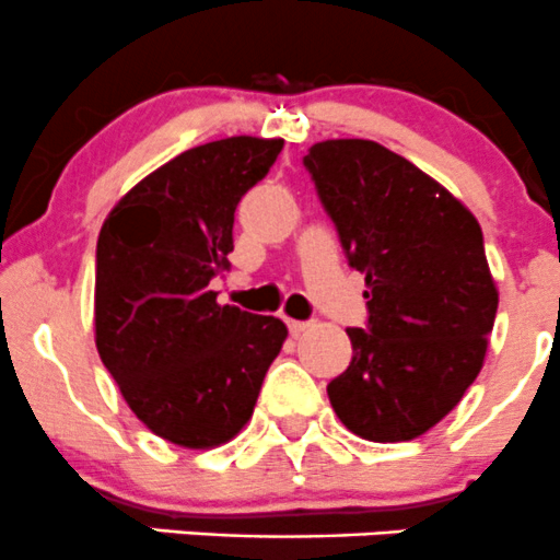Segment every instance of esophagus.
Masks as SVG:
<instances>
[{
  "label": "esophagus",
  "mask_w": 560,
  "mask_h": 560,
  "mask_svg": "<svg viewBox=\"0 0 560 560\" xmlns=\"http://www.w3.org/2000/svg\"><path fill=\"white\" fill-rule=\"evenodd\" d=\"M287 327H290L292 336H301V332H306L308 327H314V322H301V319H290L287 322Z\"/></svg>",
  "instance_id": "1"
}]
</instances>
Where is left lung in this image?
Masks as SVG:
<instances>
[{"label":"left lung","instance_id":"left-lung-1","mask_svg":"<svg viewBox=\"0 0 560 560\" xmlns=\"http://www.w3.org/2000/svg\"><path fill=\"white\" fill-rule=\"evenodd\" d=\"M369 322L347 327L352 363L327 385L338 420L369 442H409L455 409L482 369L499 292L479 222L442 184L374 140L303 156Z\"/></svg>","mask_w":560,"mask_h":560}]
</instances>
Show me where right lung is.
<instances>
[{"mask_svg":"<svg viewBox=\"0 0 560 560\" xmlns=\"http://www.w3.org/2000/svg\"><path fill=\"white\" fill-rule=\"evenodd\" d=\"M284 140L195 145L118 200L97 241V352L129 409L178 447L230 442L252 417L287 325L219 306L241 197Z\"/></svg>","mask_w":560,"mask_h":560,"instance_id":"add662e5","label":"right lung"}]
</instances>
